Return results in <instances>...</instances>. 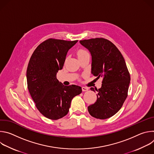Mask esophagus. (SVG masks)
I'll return each mask as SVG.
<instances>
[{"instance_id":"obj_1","label":"esophagus","mask_w":154,"mask_h":154,"mask_svg":"<svg viewBox=\"0 0 154 154\" xmlns=\"http://www.w3.org/2000/svg\"><path fill=\"white\" fill-rule=\"evenodd\" d=\"M82 89L83 91H86L88 90V88L87 87H85V86H82Z\"/></svg>"}]
</instances>
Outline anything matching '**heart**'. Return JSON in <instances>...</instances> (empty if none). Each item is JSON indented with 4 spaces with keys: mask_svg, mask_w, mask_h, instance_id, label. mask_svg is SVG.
Masks as SVG:
<instances>
[{
    "mask_svg": "<svg viewBox=\"0 0 154 154\" xmlns=\"http://www.w3.org/2000/svg\"><path fill=\"white\" fill-rule=\"evenodd\" d=\"M86 54H88V53L86 51H85V50H83V49H80V50H79L77 52V56H78V57H82V56L86 55Z\"/></svg>",
    "mask_w": 154,
    "mask_h": 154,
    "instance_id": "b5f03b06",
    "label": "heart"
}]
</instances>
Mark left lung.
Instances as JSON below:
<instances>
[{
    "label": "left lung",
    "mask_w": 154,
    "mask_h": 154,
    "mask_svg": "<svg viewBox=\"0 0 154 154\" xmlns=\"http://www.w3.org/2000/svg\"><path fill=\"white\" fill-rule=\"evenodd\" d=\"M91 55V74L102 77L97 100L88 106L94 118L105 119L115 115L122 107L127 97L130 76L123 56L111 42L104 38L80 41ZM91 90L95 91L94 88Z\"/></svg>",
    "instance_id": "obj_1"
}]
</instances>
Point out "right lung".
Masks as SVG:
<instances>
[{
	"label": "right lung",
	"instance_id": "1",
	"mask_svg": "<svg viewBox=\"0 0 154 154\" xmlns=\"http://www.w3.org/2000/svg\"><path fill=\"white\" fill-rule=\"evenodd\" d=\"M49 39L33 52L27 69L29 93L39 112L45 117L57 120L66 115L72 99L82 90L79 86H64L57 79L68 51L77 42Z\"/></svg>",
	"mask_w": 154,
	"mask_h": 154
}]
</instances>
